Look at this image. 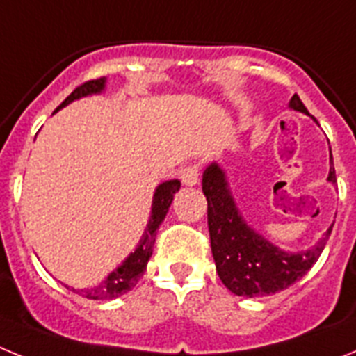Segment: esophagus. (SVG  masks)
I'll return each instance as SVG.
<instances>
[{"instance_id": "34e87169", "label": "esophagus", "mask_w": 356, "mask_h": 356, "mask_svg": "<svg viewBox=\"0 0 356 356\" xmlns=\"http://www.w3.org/2000/svg\"><path fill=\"white\" fill-rule=\"evenodd\" d=\"M180 178L181 184L187 185V187H193L200 181V169H197V165H187L180 171Z\"/></svg>"}]
</instances>
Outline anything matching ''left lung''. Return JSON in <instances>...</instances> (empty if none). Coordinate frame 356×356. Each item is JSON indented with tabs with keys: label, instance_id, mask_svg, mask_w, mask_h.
<instances>
[{
	"label": "left lung",
	"instance_id": "1",
	"mask_svg": "<svg viewBox=\"0 0 356 356\" xmlns=\"http://www.w3.org/2000/svg\"><path fill=\"white\" fill-rule=\"evenodd\" d=\"M289 108L310 115L298 94L291 97ZM328 181H337L332 151ZM201 187L209 203L210 246L217 275L226 289L237 296L260 298L291 287L317 262L332 234L333 222L312 248L301 251L282 250L251 228L242 217L234 194L229 191L226 171L219 163L212 162L207 165Z\"/></svg>",
	"mask_w": 356,
	"mask_h": 356
}]
</instances>
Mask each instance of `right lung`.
Listing matches in <instances>:
<instances>
[{"label":"right lung","mask_w":356,"mask_h":356,"mask_svg":"<svg viewBox=\"0 0 356 356\" xmlns=\"http://www.w3.org/2000/svg\"><path fill=\"white\" fill-rule=\"evenodd\" d=\"M106 87V78H99V80H90L85 81L83 85L76 87L72 90L67 97L64 99L58 108L55 112H58L60 108L67 106L69 103L81 99V97L94 96V94L105 92ZM180 191V180H168L162 181L159 187L155 188V194H153V201H151V213L149 219H147V225L144 228V234L140 237L139 244L128 254L127 259L122 260V264L119 267H115L114 271L110 273L102 284L94 285L89 289H74L72 291L76 294L83 296L87 300H99V301H108L119 298L124 292L131 291V289L137 285L140 276L146 271V266L151 259V253H153V244H155L156 229L162 225V221L165 219V213H168L169 207L172 203V197L175 194ZM67 287V285H65Z\"/></svg>","instance_id":"add662e5"}]
</instances>
